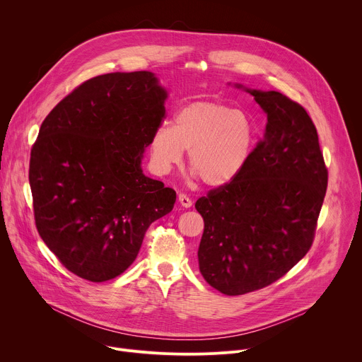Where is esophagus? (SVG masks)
I'll use <instances>...</instances> for the list:
<instances>
[{
	"label": "esophagus",
	"instance_id": "1",
	"mask_svg": "<svg viewBox=\"0 0 362 362\" xmlns=\"http://www.w3.org/2000/svg\"><path fill=\"white\" fill-rule=\"evenodd\" d=\"M179 202H180V204L183 206V208H190V206H192V199L187 194H185V193L179 194Z\"/></svg>",
	"mask_w": 362,
	"mask_h": 362
}]
</instances>
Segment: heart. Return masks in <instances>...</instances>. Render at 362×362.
Here are the masks:
<instances>
[{"label":"heart","mask_w":362,"mask_h":362,"mask_svg":"<svg viewBox=\"0 0 362 362\" xmlns=\"http://www.w3.org/2000/svg\"><path fill=\"white\" fill-rule=\"evenodd\" d=\"M255 126L240 110L216 101H193L176 112L172 127L162 124L151 137V159L162 172L180 163L189 150V168L204 185L230 183L250 159Z\"/></svg>","instance_id":"b5f03b06"}]
</instances>
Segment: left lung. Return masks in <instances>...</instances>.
I'll return each mask as SVG.
<instances>
[{"label":"left lung","mask_w":362,"mask_h":362,"mask_svg":"<svg viewBox=\"0 0 362 362\" xmlns=\"http://www.w3.org/2000/svg\"><path fill=\"white\" fill-rule=\"evenodd\" d=\"M247 91L268 115L265 137L238 177L194 204L204 222L200 274L230 296L276 282L308 253L328 186L306 110L278 91Z\"/></svg>","instance_id":"8db88e82"}]
</instances>
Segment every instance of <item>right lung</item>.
Listing matches in <instances>:
<instances>
[{"label": "right lung", "instance_id": "obj_1", "mask_svg": "<svg viewBox=\"0 0 362 362\" xmlns=\"http://www.w3.org/2000/svg\"><path fill=\"white\" fill-rule=\"evenodd\" d=\"M150 71L93 77L44 119L28 180L37 230L64 268L90 282L123 274L176 192L143 175L144 147L165 119Z\"/></svg>", "mask_w": 362, "mask_h": 362}]
</instances>
